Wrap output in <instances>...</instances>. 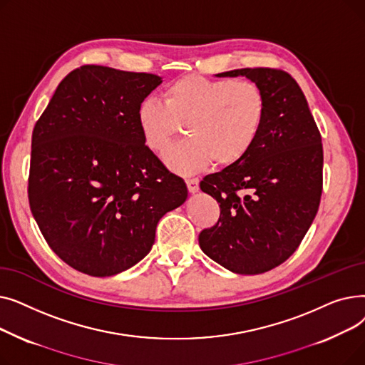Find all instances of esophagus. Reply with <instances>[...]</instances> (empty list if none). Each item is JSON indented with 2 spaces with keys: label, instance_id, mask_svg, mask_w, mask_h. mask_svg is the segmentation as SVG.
<instances>
[{
  "label": "esophagus",
  "instance_id": "obj_1",
  "mask_svg": "<svg viewBox=\"0 0 365 365\" xmlns=\"http://www.w3.org/2000/svg\"><path fill=\"white\" fill-rule=\"evenodd\" d=\"M186 186H187V190L190 194H195V192H198V189H200V180L197 178L186 179Z\"/></svg>",
  "mask_w": 365,
  "mask_h": 365
}]
</instances>
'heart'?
Wrapping results in <instances>:
<instances>
[{"mask_svg": "<svg viewBox=\"0 0 365 365\" xmlns=\"http://www.w3.org/2000/svg\"><path fill=\"white\" fill-rule=\"evenodd\" d=\"M267 117V99L253 81L186 75L167 84L161 101L145 99L136 112L143 143L164 153L186 125L189 139L171 149L167 165L194 173L212 161L219 167L240 163L253 149Z\"/></svg>", "mask_w": 365, "mask_h": 365, "instance_id": "obj_1", "label": "heart"}]
</instances>
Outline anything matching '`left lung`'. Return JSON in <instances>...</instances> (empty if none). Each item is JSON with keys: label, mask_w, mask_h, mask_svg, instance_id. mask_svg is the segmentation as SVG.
Listing matches in <instances>:
<instances>
[{"label": "left lung", "mask_w": 365, "mask_h": 365, "mask_svg": "<svg viewBox=\"0 0 365 365\" xmlns=\"http://www.w3.org/2000/svg\"><path fill=\"white\" fill-rule=\"evenodd\" d=\"M267 99L259 140L235 165L205 176L200 187L220 204L217 223L204 229L201 250L227 271L256 275L289 259L311 227L322 192L321 134L292 75L244 68Z\"/></svg>", "instance_id": "left-lung-1"}]
</instances>
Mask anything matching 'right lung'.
Here are the masks:
<instances>
[{"instance_id":"add662e5","label":"right lung","mask_w":365,"mask_h":365,"mask_svg":"<svg viewBox=\"0 0 365 365\" xmlns=\"http://www.w3.org/2000/svg\"><path fill=\"white\" fill-rule=\"evenodd\" d=\"M161 76L86 65L69 72L32 131L28 197L51 250L110 277L139 263L187 187L148 149L138 106Z\"/></svg>"}]
</instances>
